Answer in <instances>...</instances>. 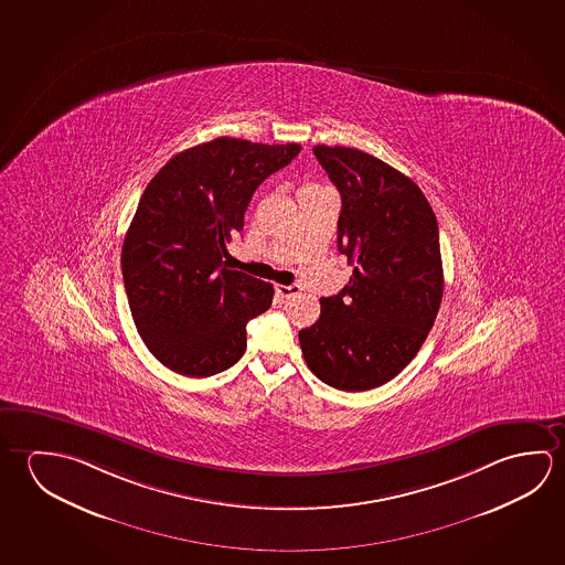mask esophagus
Returning <instances> with one entry per match:
<instances>
[{
	"mask_svg": "<svg viewBox=\"0 0 565 565\" xmlns=\"http://www.w3.org/2000/svg\"><path fill=\"white\" fill-rule=\"evenodd\" d=\"M301 291V287L299 286H276V294H278L281 299H289V297L297 296Z\"/></svg>",
	"mask_w": 565,
	"mask_h": 565,
	"instance_id": "obj_1",
	"label": "esophagus"
}]
</instances>
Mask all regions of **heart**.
<instances>
[{
    "instance_id": "heart-1",
    "label": "heart",
    "mask_w": 565,
    "mask_h": 565,
    "mask_svg": "<svg viewBox=\"0 0 565 565\" xmlns=\"http://www.w3.org/2000/svg\"><path fill=\"white\" fill-rule=\"evenodd\" d=\"M311 186H317V185H306V186H303V189H311Z\"/></svg>"
}]
</instances>
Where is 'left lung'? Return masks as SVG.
I'll return each instance as SVG.
<instances>
[{"label": "left lung", "mask_w": 565, "mask_h": 565, "mask_svg": "<svg viewBox=\"0 0 565 565\" xmlns=\"http://www.w3.org/2000/svg\"><path fill=\"white\" fill-rule=\"evenodd\" d=\"M341 193L339 252L349 286L321 297V317L299 331L307 366L344 392L379 388L406 369L444 297L439 228L426 194L361 149L315 146Z\"/></svg>", "instance_id": "left-lung-1"}]
</instances>
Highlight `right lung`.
<instances>
[{
    "label": "right lung",
    "mask_w": 565,
    "mask_h": 565,
    "mask_svg": "<svg viewBox=\"0 0 565 565\" xmlns=\"http://www.w3.org/2000/svg\"><path fill=\"white\" fill-rule=\"evenodd\" d=\"M299 151L216 138L177 153L146 186L121 274L139 337L169 371L206 379L241 361L246 324L268 311L274 287L226 268V244L259 183Z\"/></svg>",
    "instance_id": "1"
}]
</instances>
